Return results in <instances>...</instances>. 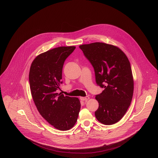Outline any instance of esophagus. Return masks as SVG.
<instances>
[{
	"label": "esophagus",
	"mask_w": 158,
	"mask_h": 158,
	"mask_svg": "<svg viewBox=\"0 0 158 158\" xmlns=\"http://www.w3.org/2000/svg\"><path fill=\"white\" fill-rule=\"evenodd\" d=\"M89 99V97H88V96L85 97H80V100H82V101H87Z\"/></svg>",
	"instance_id": "obj_1"
}]
</instances>
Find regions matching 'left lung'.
I'll use <instances>...</instances> for the list:
<instances>
[{
	"label": "left lung",
	"instance_id": "8db88e82",
	"mask_svg": "<svg viewBox=\"0 0 158 158\" xmlns=\"http://www.w3.org/2000/svg\"><path fill=\"white\" fill-rule=\"evenodd\" d=\"M94 69L95 80L104 90L95 99L99 103L97 119L106 125L118 122L130 106L134 80L130 63L118 47L103 43L79 46Z\"/></svg>",
	"mask_w": 158,
	"mask_h": 158
}]
</instances>
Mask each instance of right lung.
Wrapping results in <instances>:
<instances>
[{
	"label": "right lung",
	"mask_w": 158,
	"mask_h": 158,
	"mask_svg": "<svg viewBox=\"0 0 158 158\" xmlns=\"http://www.w3.org/2000/svg\"><path fill=\"white\" fill-rule=\"evenodd\" d=\"M75 46H63L38 55L29 72V82L34 103L42 117L54 128L66 131L77 122L81 108L77 97L56 93L62 83V70Z\"/></svg>",
	"instance_id": "right-lung-1"
}]
</instances>
